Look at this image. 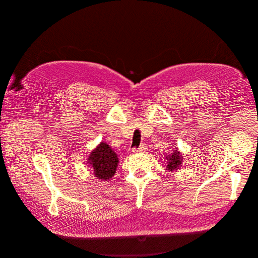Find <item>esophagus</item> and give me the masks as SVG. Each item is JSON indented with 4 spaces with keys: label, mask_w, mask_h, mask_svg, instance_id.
<instances>
[{
    "label": "esophagus",
    "mask_w": 258,
    "mask_h": 258,
    "mask_svg": "<svg viewBox=\"0 0 258 258\" xmlns=\"http://www.w3.org/2000/svg\"><path fill=\"white\" fill-rule=\"evenodd\" d=\"M144 150H146V145L142 144V145H140L137 149H135L134 151H135V152H143Z\"/></svg>",
    "instance_id": "34e87169"
}]
</instances>
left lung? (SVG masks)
Instances as JSON below:
<instances>
[{
  "instance_id": "left-lung-1",
  "label": "left lung",
  "mask_w": 258,
  "mask_h": 258,
  "mask_svg": "<svg viewBox=\"0 0 258 258\" xmlns=\"http://www.w3.org/2000/svg\"><path fill=\"white\" fill-rule=\"evenodd\" d=\"M175 147V146H174ZM168 157L167 158V167H166V170H168L169 172H174L175 170H177L179 167H181V164L183 162L182 160V156L181 153L178 151V149L173 148L169 151V153H166Z\"/></svg>"
}]
</instances>
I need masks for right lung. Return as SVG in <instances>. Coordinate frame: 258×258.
<instances>
[{"label":"right lung","mask_w":258,"mask_h":258,"mask_svg":"<svg viewBox=\"0 0 258 258\" xmlns=\"http://www.w3.org/2000/svg\"><path fill=\"white\" fill-rule=\"evenodd\" d=\"M118 163L116 152L104 141L94 148L88 159V165L92 167L94 176L101 181H108L115 175Z\"/></svg>","instance_id":"obj_1"}]
</instances>
